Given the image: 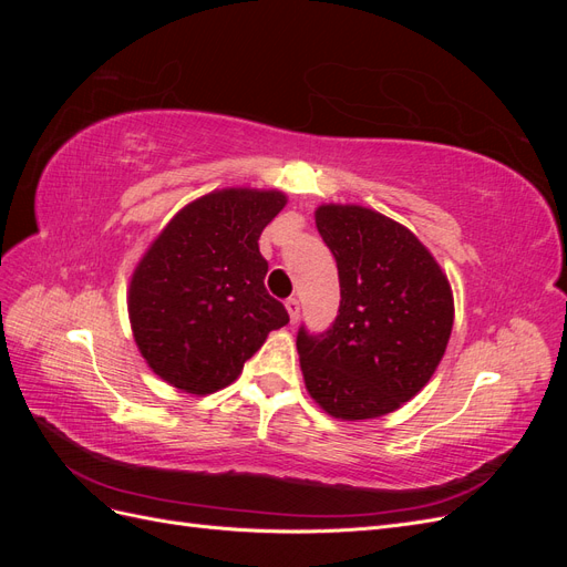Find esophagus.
Listing matches in <instances>:
<instances>
[{
    "mask_svg": "<svg viewBox=\"0 0 567 567\" xmlns=\"http://www.w3.org/2000/svg\"><path fill=\"white\" fill-rule=\"evenodd\" d=\"M286 310H288L290 323H296L298 317H300V300H298V298H288V300H286Z\"/></svg>",
    "mask_w": 567,
    "mask_h": 567,
    "instance_id": "1",
    "label": "esophagus"
}]
</instances>
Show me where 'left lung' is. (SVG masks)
Instances as JSON below:
<instances>
[{
  "instance_id": "1",
  "label": "left lung",
  "mask_w": 567,
  "mask_h": 567,
  "mask_svg": "<svg viewBox=\"0 0 567 567\" xmlns=\"http://www.w3.org/2000/svg\"><path fill=\"white\" fill-rule=\"evenodd\" d=\"M340 310L326 333L298 331L310 398L338 421L390 414L431 381L454 326V296L433 252L400 221L364 205L323 203Z\"/></svg>"
}]
</instances>
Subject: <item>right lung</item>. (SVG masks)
I'll return each mask as SVG.
<instances>
[{
    "instance_id": "obj_1",
    "label": "right lung",
    "mask_w": 567,
    "mask_h": 567,
    "mask_svg": "<svg viewBox=\"0 0 567 567\" xmlns=\"http://www.w3.org/2000/svg\"><path fill=\"white\" fill-rule=\"evenodd\" d=\"M286 203L277 188H217L184 205L134 267V342L167 385L188 394L227 388L269 331L288 323L267 293L257 246Z\"/></svg>"
}]
</instances>
